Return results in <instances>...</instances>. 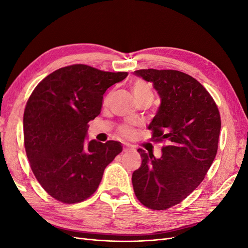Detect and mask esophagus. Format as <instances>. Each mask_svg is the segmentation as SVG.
Here are the masks:
<instances>
[{"mask_svg": "<svg viewBox=\"0 0 248 248\" xmlns=\"http://www.w3.org/2000/svg\"><path fill=\"white\" fill-rule=\"evenodd\" d=\"M131 151V148L128 146H124L123 147V153H128Z\"/></svg>", "mask_w": 248, "mask_h": 248, "instance_id": "obj_1", "label": "esophagus"}]
</instances>
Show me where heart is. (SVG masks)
<instances>
[{
	"label": "heart",
	"instance_id": "1",
	"mask_svg": "<svg viewBox=\"0 0 248 248\" xmlns=\"http://www.w3.org/2000/svg\"><path fill=\"white\" fill-rule=\"evenodd\" d=\"M131 91L133 93L134 98L139 102L141 99H146V98H153V93L152 90L150 88V86L147 84L146 81H144L142 79H137L132 82L131 85ZM109 97L108 96L104 102L108 101ZM119 132L121 136H123L124 138H132L134 136V130L133 128L129 125H122L119 128Z\"/></svg>",
	"mask_w": 248,
	"mask_h": 248
}]
</instances>
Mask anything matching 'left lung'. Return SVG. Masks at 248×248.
Segmentation results:
<instances>
[{
	"label": "left lung",
	"instance_id": "left-lung-1",
	"mask_svg": "<svg viewBox=\"0 0 248 248\" xmlns=\"http://www.w3.org/2000/svg\"><path fill=\"white\" fill-rule=\"evenodd\" d=\"M134 74L153 82L160 97L148 128L153 141L169 145L160 158L138 149L141 164L132 174L133 190L147 208L167 210L188 197L211 167L218 148L219 110L207 90L184 72L140 69Z\"/></svg>",
	"mask_w": 248,
	"mask_h": 248
}]
</instances>
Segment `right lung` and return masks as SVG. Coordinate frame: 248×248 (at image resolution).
<instances>
[{
  "instance_id": "add662e5",
  "label": "right lung",
  "mask_w": 248,
  "mask_h": 248,
  "mask_svg": "<svg viewBox=\"0 0 248 248\" xmlns=\"http://www.w3.org/2000/svg\"><path fill=\"white\" fill-rule=\"evenodd\" d=\"M127 76L74 64L48 74L29 97L27 157L37 181L57 201L76 204L91 197L108 164L122 152L119 141L85 139L88 123L100 114L103 94Z\"/></svg>"
}]
</instances>
